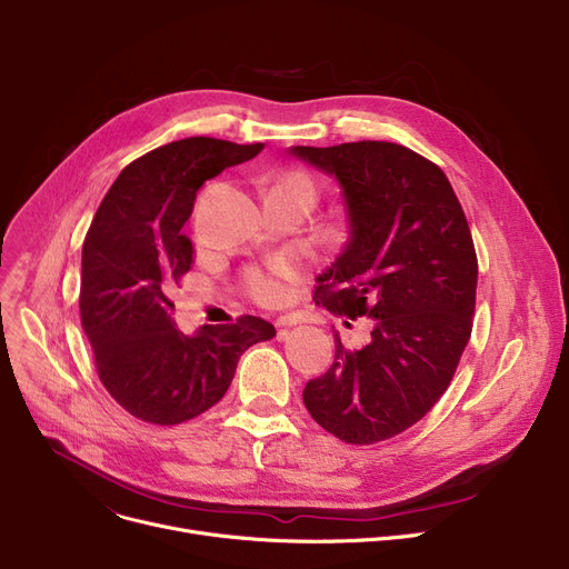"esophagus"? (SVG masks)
<instances>
[{"label":"esophagus","mask_w":569,"mask_h":569,"mask_svg":"<svg viewBox=\"0 0 569 569\" xmlns=\"http://www.w3.org/2000/svg\"><path fill=\"white\" fill-rule=\"evenodd\" d=\"M307 318L301 316V313H286V316H279L277 318V325L279 327H292V325H299V322H305Z\"/></svg>","instance_id":"34e87169"}]
</instances>
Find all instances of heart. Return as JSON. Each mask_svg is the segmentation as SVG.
I'll use <instances>...</instances> for the list:
<instances>
[{"instance_id":"obj_1","label":"heart","mask_w":569,"mask_h":569,"mask_svg":"<svg viewBox=\"0 0 569 569\" xmlns=\"http://www.w3.org/2000/svg\"><path fill=\"white\" fill-rule=\"evenodd\" d=\"M277 189H295V192H301L305 197H309L313 203L318 197L316 180L307 171H299V169H292V171H286L283 176H279L270 192H277ZM288 277H290V270L283 262H272V264H268V268H249L244 272V283H247L249 295L256 301H262V305H274V301L283 299V295H286Z\"/></svg>"}]
</instances>
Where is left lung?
Returning a JSON list of instances; mask_svg holds the SVG:
<instances>
[{
	"label": "left lung",
	"mask_w": 569,
	"mask_h": 569,
	"mask_svg": "<svg viewBox=\"0 0 569 569\" xmlns=\"http://www.w3.org/2000/svg\"><path fill=\"white\" fill-rule=\"evenodd\" d=\"M290 153L333 173L348 206L350 240L318 277L316 305L372 320L359 350L333 333V363L301 396L340 441L391 439L446 393L469 343L478 258L465 210L446 173L400 143L292 146Z\"/></svg>",
	"instance_id": "left-lung-1"
}]
</instances>
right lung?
Returning <instances> with one entry per match:
<instances>
[{"label": "right lung", "instance_id": "obj_1", "mask_svg": "<svg viewBox=\"0 0 569 569\" xmlns=\"http://www.w3.org/2000/svg\"><path fill=\"white\" fill-rule=\"evenodd\" d=\"M262 143L189 137L130 162L104 194L82 247V329L100 382L134 419L178 426L229 391L247 348L274 327L256 316L176 329L171 290L192 270L182 226L201 184L256 158Z\"/></svg>", "mask_w": 569, "mask_h": 569}]
</instances>
